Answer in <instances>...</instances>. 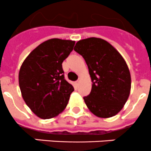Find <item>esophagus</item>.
I'll use <instances>...</instances> for the list:
<instances>
[{"mask_svg": "<svg viewBox=\"0 0 151 151\" xmlns=\"http://www.w3.org/2000/svg\"><path fill=\"white\" fill-rule=\"evenodd\" d=\"M79 83H80V80H78V81H76V84L77 85V86H78Z\"/></svg>", "mask_w": 151, "mask_h": 151, "instance_id": "esophagus-1", "label": "esophagus"}]
</instances>
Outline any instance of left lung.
I'll return each instance as SVG.
<instances>
[{
    "mask_svg": "<svg viewBox=\"0 0 151 151\" xmlns=\"http://www.w3.org/2000/svg\"><path fill=\"white\" fill-rule=\"evenodd\" d=\"M74 50L85 59L92 82L90 94L83 97L87 108L101 118L115 116L131 91V74L125 59L109 42L96 37L79 40Z\"/></svg>",
    "mask_w": 151,
    "mask_h": 151,
    "instance_id": "obj_1",
    "label": "left lung"
}]
</instances>
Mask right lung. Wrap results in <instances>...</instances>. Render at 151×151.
I'll return each mask as SVG.
<instances>
[{
    "label": "right lung",
    "instance_id": "1",
    "mask_svg": "<svg viewBox=\"0 0 151 151\" xmlns=\"http://www.w3.org/2000/svg\"><path fill=\"white\" fill-rule=\"evenodd\" d=\"M75 41L53 38L43 42L25 58L19 71L23 100L40 118L56 117L66 108L74 88L65 79L62 62Z\"/></svg>",
    "mask_w": 151,
    "mask_h": 151
}]
</instances>
